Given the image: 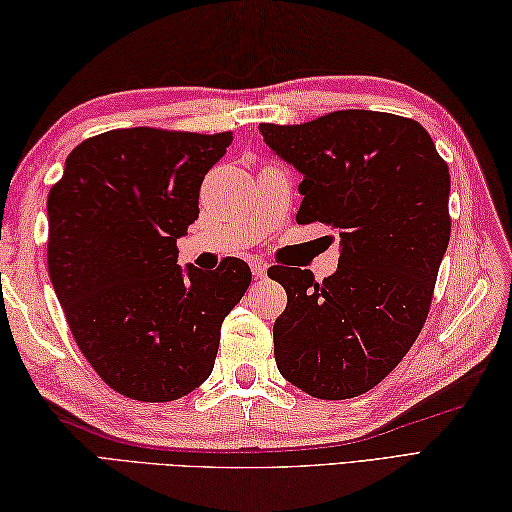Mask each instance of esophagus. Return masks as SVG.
I'll return each mask as SVG.
<instances>
[{
	"mask_svg": "<svg viewBox=\"0 0 512 512\" xmlns=\"http://www.w3.org/2000/svg\"><path fill=\"white\" fill-rule=\"evenodd\" d=\"M250 270H253V275H255L257 279H264L268 266H266L264 259H253V262H250Z\"/></svg>",
	"mask_w": 512,
	"mask_h": 512,
	"instance_id": "esophagus-1",
	"label": "esophagus"
}]
</instances>
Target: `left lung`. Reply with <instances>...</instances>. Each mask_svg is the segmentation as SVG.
Listing matches in <instances>:
<instances>
[{"label": "left lung", "instance_id": "obj_1", "mask_svg": "<svg viewBox=\"0 0 512 512\" xmlns=\"http://www.w3.org/2000/svg\"><path fill=\"white\" fill-rule=\"evenodd\" d=\"M259 132L303 173L297 222L341 237L328 279L268 270L288 295L273 328L277 367L314 398L361 396L402 361L429 317L451 237L449 167L418 121L387 112L339 110Z\"/></svg>", "mask_w": 512, "mask_h": 512}]
</instances>
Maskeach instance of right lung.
Masks as SVG:
<instances>
[{
  "instance_id": "obj_1",
  "label": "right lung",
  "mask_w": 512,
  "mask_h": 512,
  "mask_svg": "<svg viewBox=\"0 0 512 512\" xmlns=\"http://www.w3.org/2000/svg\"><path fill=\"white\" fill-rule=\"evenodd\" d=\"M233 132L112 129L76 145L48 193V273L81 354L140 402L191 394L213 372L222 321L250 284L228 257L178 266L200 187Z\"/></svg>"
}]
</instances>
